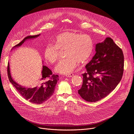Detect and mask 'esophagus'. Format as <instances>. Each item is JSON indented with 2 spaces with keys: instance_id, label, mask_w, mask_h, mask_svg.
Instances as JSON below:
<instances>
[{
  "instance_id": "34e87169",
  "label": "esophagus",
  "mask_w": 134,
  "mask_h": 134,
  "mask_svg": "<svg viewBox=\"0 0 134 134\" xmlns=\"http://www.w3.org/2000/svg\"><path fill=\"white\" fill-rule=\"evenodd\" d=\"M65 76L67 77H72V76H74V74H67Z\"/></svg>"
}]
</instances>
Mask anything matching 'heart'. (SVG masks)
I'll list each match as a JSON object with an SVG mask.
<instances>
[{"mask_svg": "<svg viewBox=\"0 0 134 134\" xmlns=\"http://www.w3.org/2000/svg\"><path fill=\"white\" fill-rule=\"evenodd\" d=\"M54 45H48L44 50L46 59L51 64L58 61L60 51H65L66 58L62 60L55 70L63 74L72 72L78 63L85 64L88 62L93 52L94 46L91 37L87 34L74 32H65L57 35L53 40Z\"/></svg>", "mask_w": 134, "mask_h": 134, "instance_id": "b5f03b06", "label": "heart"}]
</instances>
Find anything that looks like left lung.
Instances as JSON below:
<instances>
[{
  "label": "left lung",
  "mask_w": 134,
  "mask_h": 134,
  "mask_svg": "<svg viewBox=\"0 0 134 134\" xmlns=\"http://www.w3.org/2000/svg\"><path fill=\"white\" fill-rule=\"evenodd\" d=\"M96 53L85 66L82 87L78 91L85 101L97 102L110 93L121 81L124 67L122 50L110 37L96 44Z\"/></svg>",
  "instance_id": "left-lung-1"
}]
</instances>
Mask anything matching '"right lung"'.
I'll use <instances>...</instances> for the list:
<instances>
[{
	"label": "right lung",
	"mask_w": 134,
	"mask_h": 134,
	"mask_svg": "<svg viewBox=\"0 0 134 134\" xmlns=\"http://www.w3.org/2000/svg\"><path fill=\"white\" fill-rule=\"evenodd\" d=\"M40 34L29 35L14 47L22 45L29 39L35 38ZM7 75L9 82L15 87L17 92L26 100L34 104H41L47 101L53 94L57 81L59 80L58 76L52 74L51 70L46 66H43L42 76L36 85L32 88L24 87L17 84L12 78L10 72L9 63L7 65Z\"/></svg>",
	"instance_id": "add662e5"
}]
</instances>
